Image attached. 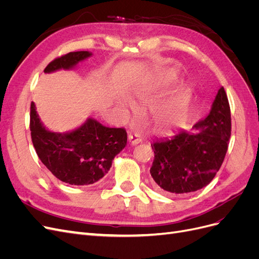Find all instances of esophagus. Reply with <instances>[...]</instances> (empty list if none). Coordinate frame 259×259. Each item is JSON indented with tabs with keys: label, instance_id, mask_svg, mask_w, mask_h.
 <instances>
[{
	"label": "esophagus",
	"instance_id": "obj_1",
	"mask_svg": "<svg viewBox=\"0 0 259 259\" xmlns=\"http://www.w3.org/2000/svg\"><path fill=\"white\" fill-rule=\"evenodd\" d=\"M128 143H130L131 145H133V146L138 145V144L142 143V138L136 136V135H130V136H128Z\"/></svg>",
	"mask_w": 259,
	"mask_h": 259
}]
</instances>
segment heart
Returning a JSON list of instances; mask_svg holds the SVG:
<instances>
[{
    "instance_id": "heart-1",
    "label": "heart",
    "mask_w": 259,
    "mask_h": 259,
    "mask_svg": "<svg viewBox=\"0 0 259 259\" xmlns=\"http://www.w3.org/2000/svg\"><path fill=\"white\" fill-rule=\"evenodd\" d=\"M189 103H190L189 93H188L185 89H182V91H180L177 108L173 111L168 110V112H167V120L170 124L177 125L178 123L182 122V120L187 114L188 107H189Z\"/></svg>"
}]
</instances>
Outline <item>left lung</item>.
Listing matches in <instances>:
<instances>
[{
  "mask_svg": "<svg viewBox=\"0 0 259 259\" xmlns=\"http://www.w3.org/2000/svg\"><path fill=\"white\" fill-rule=\"evenodd\" d=\"M153 143L150 174L156 189L171 194L194 192L207 186L221 168L231 135L230 107L224 88L209 113L193 126Z\"/></svg>",
  "mask_w": 259,
  "mask_h": 259,
  "instance_id": "1",
  "label": "left lung"
}]
</instances>
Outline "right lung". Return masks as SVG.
<instances>
[{"label":"right lung","instance_id":"add662e5","mask_svg":"<svg viewBox=\"0 0 259 259\" xmlns=\"http://www.w3.org/2000/svg\"><path fill=\"white\" fill-rule=\"evenodd\" d=\"M93 56L92 52H72L53 60L45 73L72 70ZM31 138L38 158L61 182L74 186L97 183L112 165V161L127 143L124 128L104 126L89 117L79 127L65 133L52 132L45 126L31 103Z\"/></svg>","mask_w":259,"mask_h":259}]
</instances>
